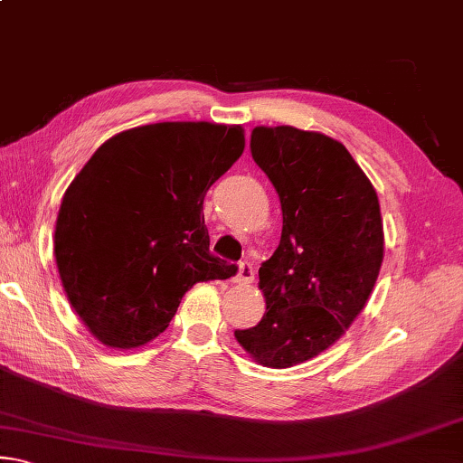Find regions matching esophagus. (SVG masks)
<instances>
[{"instance_id":"obj_1","label":"esophagus","mask_w":463,"mask_h":463,"mask_svg":"<svg viewBox=\"0 0 463 463\" xmlns=\"http://www.w3.org/2000/svg\"><path fill=\"white\" fill-rule=\"evenodd\" d=\"M253 279H255L253 265H250L249 261H242L239 265L237 276H234V281H237V284H250V281H253Z\"/></svg>"}]
</instances>
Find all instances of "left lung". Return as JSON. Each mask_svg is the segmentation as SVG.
Masks as SVG:
<instances>
[{
	"label": "left lung",
	"mask_w": 463,
	"mask_h": 463,
	"mask_svg": "<svg viewBox=\"0 0 463 463\" xmlns=\"http://www.w3.org/2000/svg\"><path fill=\"white\" fill-rule=\"evenodd\" d=\"M250 155L276 187L284 222L260 268L265 315L234 336L257 364L281 370L323 354L365 308L383 261V226L378 194L339 140L255 127Z\"/></svg>",
	"instance_id": "1"
}]
</instances>
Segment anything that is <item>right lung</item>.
Returning a JSON list of instances; mask_svg holds the SVG:
<instances>
[{
	"label": "right lung",
	"mask_w": 463,
	"mask_h": 463,
	"mask_svg": "<svg viewBox=\"0 0 463 463\" xmlns=\"http://www.w3.org/2000/svg\"><path fill=\"white\" fill-rule=\"evenodd\" d=\"M242 151L239 124H145L108 138L69 184L54 261L69 304L101 345L143 347L194 284L234 276V265L210 255L202 203Z\"/></svg>",
	"instance_id": "add662e5"
}]
</instances>
